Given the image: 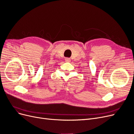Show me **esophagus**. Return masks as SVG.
<instances>
[{
	"instance_id": "34e87169",
	"label": "esophagus",
	"mask_w": 134,
	"mask_h": 134,
	"mask_svg": "<svg viewBox=\"0 0 134 134\" xmlns=\"http://www.w3.org/2000/svg\"><path fill=\"white\" fill-rule=\"evenodd\" d=\"M65 62H70V59L69 58H66L65 59Z\"/></svg>"
}]
</instances>
